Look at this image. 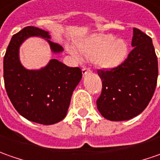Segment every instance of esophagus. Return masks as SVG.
Returning <instances> with one entry per match:
<instances>
[{
  "label": "esophagus",
  "mask_w": 160,
  "mask_h": 160,
  "mask_svg": "<svg viewBox=\"0 0 160 160\" xmlns=\"http://www.w3.org/2000/svg\"><path fill=\"white\" fill-rule=\"evenodd\" d=\"M91 72H91L89 69H88V68H83V69H82V74L84 75V76L87 74H89Z\"/></svg>",
  "instance_id": "1"
}]
</instances>
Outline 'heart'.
Masks as SVG:
<instances>
[{"label": "heart", "mask_w": 160, "mask_h": 160, "mask_svg": "<svg viewBox=\"0 0 160 160\" xmlns=\"http://www.w3.org/2000/svg\"><path fill=\"white\" fill-rule=\"evenodd\" d=\"M80 55L88 60H95L99 68L113 70L120 66L127 59L129 52V45L122 39H116L112 34H94L79 43ZM72 56L78 61L81 57L74 50L68 48Z\"/></svg>", "instance_id": "b5f03b06"}]
</instances>
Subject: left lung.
I'll use <instances>...</instances> for the list:
<instances>
[{
	"mask_svg": "<svg viewBox=\"0 0 160 160\" xmlns=\"http://www.w3.org/2000/svg\"><path fill=\"white\" fill-rule=\"evenodd\" d=\"M133 50L120 66L98 71L102 89L97 105L103 118L112 121L128 120L147 107L156 88L158 58L152 40L134 28Z\"/></svg>",
	"mask_w": 160,
	"mask_h": 160,
	"instance_id": "1",
	"label": "left lung"
}]
</instances>
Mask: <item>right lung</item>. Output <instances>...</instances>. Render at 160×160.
Listing matches in <instances>:
<instances>
[{"label": "right lung", "instance_id": "add662e5", "mask_svg": "<svg viewBox=\"0 0 160 160\" xmlns=\"http://www.w3.org/2000/svg\"><path fill=\"white\" fill-rule=\"evenodd\" d=\"M31 37L44 39L53 54L63 51L60 45L50 41L48 32L34 26L25 27L11 38L4 56L5 88L21 116L39 124H56L65 118L82 72L79 67H68L58 59L49 60L40 69H26L20 61L19 49Z\"/></svg>", "mask_w": 160, "mask_h": 160}]
</instances>
